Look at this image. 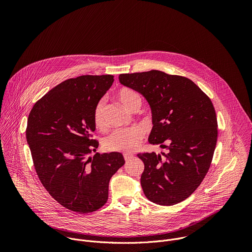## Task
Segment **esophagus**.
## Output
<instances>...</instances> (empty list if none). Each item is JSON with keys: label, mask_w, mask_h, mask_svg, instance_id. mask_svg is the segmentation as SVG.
Masks as SVG:
<instances>
[{"label": "esophagus", "mask_w": 252, "mask_h": 252, "mask_svg": "<svg viewBox=\"0 0 252 252\" xmlns=\"http://www.w3.org/2000/svg\"><path fill=\"white\" fill-rule=\"evenodd\" d=\"M124 158H125V160H126V161H128L130 158H133V155H132V154H129V153H126V154H124Z\"/></svg>", "instance_id": "esophagus-1"}]
</instances>
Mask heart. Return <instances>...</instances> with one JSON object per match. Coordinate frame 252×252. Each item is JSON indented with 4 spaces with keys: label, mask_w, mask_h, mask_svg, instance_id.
Here are the masks:
<instances>
[{
    "label": "heart",
    "mask_w": 252,
    "mask_h": 252,
    "mask_svg": "<svg viewBox=\"0 0 252 252\" xmlns=\"http://www.w3.org/2000/svg\"><path fill=\"white\" fill-rule=\"evenodd\" d=\"M119 98L126 109L130 110L132 105L140 101L139 95L129 90L123 89L119 93ZM105 103L103 99H100L94 106V123L97 128H103L105 126L104 119ZM143 138V129L140 126H133L125 128H119L114 130L107 135L103 140V146L107 151L111 152H124L128 153L137 149L139 143Z\"/></svg>",
    "instance_id": "obj_1"
}]
</instances>
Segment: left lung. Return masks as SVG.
<instances>
[{
	"mask_svg": "<svg viewBox=\"0 0 252 252\" xmlns=\"http://www.w3.org/2000/svg\"><path fill=\"white\" fill-rule=\"evenodd\" d=\"M119 80L146 97L154 125L149 141L166 150L137 155L145 163V195L159 205L182 202L203 181L217 146L218 120L210 98L189 79L157 69L122 74Z\"/></svg>",
	"mask_w": 252,
	"mask_h": 252,
	"instance_id": "obj_1",
	"label": "left lung"
}]
</instances>
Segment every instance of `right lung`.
Instances as JSON below:
<instances>
[{"mask_svg":"<svg viewBox=\"0 0 252 252\" xmlns=\"http://www.w3.org/2000/svg\"><path fill=\"white\" fill-rule=\"evenodd\" d=\"M114 83V76L68 79L32 106L26 136L33 166L47 191L77 213L97 210L109 197L112 176L125 164L121 153L98 154L95 104Z\"/></svg>","mask_w":252,"mask_h":252,"instance_id":"right-lung-1","label":"right lung"}]
</instances>
